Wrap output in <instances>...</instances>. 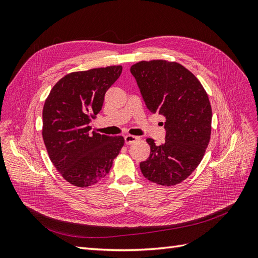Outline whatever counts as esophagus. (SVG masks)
Returning <instances> with one entry per match:
<instances>
[{"instance_id": "1", "label": "esophagus", "mask_w": 258, "mask_h": 258, "mask_svg": "<svg viewBox=\"0 0 258 258\" xmlns=\"http://www.w3.org/2000/svg\"><path fill=\"white\" fill-rule=\"evenodd\" d=\"M138 140H139V138H138V137H135V136H130V135L124 136V143H126L127 145L132 144L134 142L138 141Z\"/></svg>"}]
</instances>
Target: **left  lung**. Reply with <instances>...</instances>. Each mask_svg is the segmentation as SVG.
<instances>
[{"label": "left lung", "instance_id": "1", "mask_svg": "<svg viewBox=\"0 0 258 258\" xmlns=\"http://www.w3.org/2000/svg\"><path fill=\"white\" fill-rule=\"evenodd\" d=\"M145 105L151 113L166 117V140L146 142L151 154L140 163L151 182L173 186L198 167L211 136L212 110L206 90L188 70L166 60L141 61L130 68Z\"/></svg>", "mask_w": 258, "mask_h": 258}]
</instances>
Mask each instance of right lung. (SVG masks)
<instances>
[{"mask_svg": "<svg viewBox=\"0 0 258 258\" xmlns=\"http://www.w3.org/2000/svg\"><path fill=\"white\" fill-rule=\"evenodd\" d=\"M121 66L91 69L66 75L53 86L43 108V139L49 158L66 181L77 187L98 183L123 146L122 137L90 131L107 89Z\"/></svg>", "mask_w": 258, "mask_h": 258, "instance_id": "1", "label": "right lung"}]
</instances>
